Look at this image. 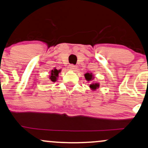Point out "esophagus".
<instances>
[{
  "label": "esophagus",
  "mask_w": 148,
  "mask_h": 148,
  "mask_svg": "<svg viewBox=\"0 0 148 148\" xmlns=\"http://www.w3.org/2000/svg\"><path fill=\"white\" fill-rule=\"evenodd\" d=\"M68 69L69 70H71V71H74V72H75L76 71V69H77V67L75 65H70L68 66Z\"/></svg>",
  "instance_id": "1"
}]
</instances>
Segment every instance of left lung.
<instances>
[{
    "instance_id": "left-lung-1",
    "label": "left lung",
    "mask_w": 148,
    "mask_h": 148,
    "mask_svg": "<svg viewBox=\"0 0 148 148\" xmlns=\"http://www.w3.org/2000/svg\"><path fill=\"white\" fill-rule=\"evenodd\" d=\"M84 76H85V80L88 82L92 81L94 79H95V76H94V74L91 72L85 73ZM91 83H92L91 84H90V88L92 90H93V91L96 90L97 89H99V87H100V84H99V83H97V82H91Z\"/></svg>"
}]
</instances>
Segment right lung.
<instances>
[{
	"instance_id": "1",
	"label": "right lung",
	"mask_w": 148,
	"mask_h": 148,
	"mask_svg": "<svg viewBox=\"0 0 148 148\" xmlns=\"http://www.w3.org/2000/svg\"><path fill=\"white\" fill-rule=\"evenodd\" d=\"M61 72V70L60 69H56V68H54L52 69V70H51L50 72V74H49V79L51 80L52 82H56L57 81V79H58V74Z\"/></svg>"
}]
</instances>
